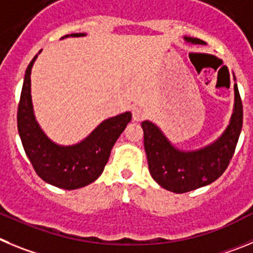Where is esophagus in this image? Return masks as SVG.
Listing matches in <instances>:
<instances>
[{
	"instance_id": "34e87169",
	"label": "esophagus",
	"mask_w": 253,
	"mask_h": 253,
	"mask_svg": "<svg viewBox=\"0 0 253 253\" xmlns=\"http://www.w3.org/2000/svg\"><path fill=\"white\" fill-rule=\"evenodd\" d=\"M132 118H133V121H142L143 118H145V112H143L142 108L135 107L132 110Z\"/></svg>"
}]
</instances>
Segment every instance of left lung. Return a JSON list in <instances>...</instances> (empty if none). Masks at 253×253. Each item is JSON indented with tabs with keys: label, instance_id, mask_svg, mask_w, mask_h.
<instances>
[{
	"label": "left lung",
	"instance_id": "1",
	"mask_svg": "<svg viewBox=\"0 0 253 253\" xmlns=\"http://www.w3.org/2000/svg\"><path fill=\"white\" fill-rule=\"evenodd\" d=\"M184 39L193 44H204L200 39ZM234 94L236 102L229 126L215 142L197 151H179L154 124L142 122L150 174L159 185L181 194L213 183L226 171L237 146L243 122L242 101L237 84H234Z\"/></svg>",
	"mask_w": 253,
	"mask_h": 253
}]
</instances>
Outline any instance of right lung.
Masks as SVG:
<instances>
[{
  "label": "right lung",
  "mask_w": 253,
  "mask_h": 253,
  "mask_svg": "<svg viewBox=\"0 0 253 253\" xmlns=\"http://www.w3.org/2000/svg\"><path fill=\"white\" fill-rule=\"evenodd\" d=\"M83 35L72 34L70 36ZM35 59L36 56L25 73L17 108V129L22 146L34 170L42 180L67 190L83 188L102 174L113 145L131 121L132 115L125 112L108 118L85 140L73 146H59L51 142L39 127L33 111L30 76Z\"/></svg>",
  "instance_id": "right-lung-1"
}]
</instances>
